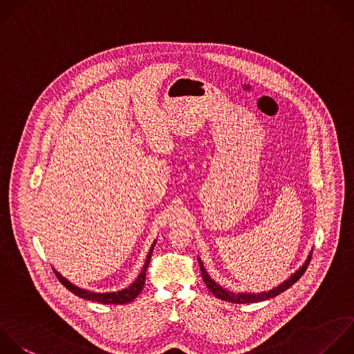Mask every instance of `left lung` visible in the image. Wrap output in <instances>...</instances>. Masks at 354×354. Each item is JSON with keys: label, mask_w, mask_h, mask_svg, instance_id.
I'll return each instance as SVG.
<instances>
[{"label": "left lung", "mask_w": 354, "mask_h": 354, "mask_svg": "<svg viewBox=\"0 0 354 354\" xmlns=\"http://www.w3.org/2000/svg\"><path fill=\"white\" fill-rule=\"evenodd\" d=\"M310 259H311V252H310V254L307 256V260L304 261V264H303L297 271H295L288 279H285L282 283H279L278 286H275V288H272V289H270V290H267V292H259V293H252V292H249V293H246V292H243V293H235V292H231V290H228V289L220 286L214 279L210 278V275H209L207 271L205 270L203 263H202V260H201L199 257H198V261H199L202 278H203L206 286L209 288V290H210L216 297H218V299H221V300H225V301L243 304V303L263 301V300L275 297L277 295H279V293H282L283 290H286L288 288H290V286L304 274V271H306V268H307V266H308V263H310Z\"/></svg>", "instance_id": "8db88e82"}]
</instances>
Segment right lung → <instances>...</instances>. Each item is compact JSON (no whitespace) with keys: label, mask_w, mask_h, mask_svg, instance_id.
<instances>
[{"label":"right lung","mask_w":354,"mask_h":354,"mask_svg":"<svg viewBox=\"0 0 354 354\" xmlns=\"http://www.w3.org/2000/svg\"><path fill=\"white\" fill-rule=\"evenodd\" d=\"M155 243H156V241L152 243V246L149 249V253L147 256L145 264H144L142 271L140 272L138 278L129 288H124V289L118 290V292H104V293L91 292V290H87V289H83V288H79V286L73 285L71 281H68L65 277H62L55 268H54V272L58 277V279L62 282V285L66 286L72 293H75L79 297H83V299L91 300V301L104 303V304H124V303H130V301H133L140 295V292L144 288L145 278H147V270H148V266H149V261H151V256H152Z\"/></svg>","instance_id":"right-lung-1"}]
</instances>
